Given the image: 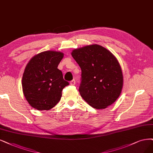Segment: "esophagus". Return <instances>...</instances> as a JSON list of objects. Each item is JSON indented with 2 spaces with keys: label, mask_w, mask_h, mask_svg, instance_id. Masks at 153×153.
<instances>
[{
  "label": "esophagus",
  "mask_w": 153,
  "mask_h": 153,
  "mask_svg": "<svg viewBox=\"0 0 153 153\" xmlns=\"http://www.w3.org/2000/svg\"><path fill=\"white\" fill-rule=\"evenodd\" d=\"M70 84H71V85H72V86L75 85V84H76V81H75V79L72 80V81L70 82Z\"/></svg>",
  "instance_id": "34e87169"
}]
</instances>
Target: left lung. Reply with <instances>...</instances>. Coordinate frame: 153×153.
<instances>
[{
  "label": "left lung",
  "instance_id": "1",
  "mask_svg": "<svg viewBox=\"0 0 153 153\" xmlns=\"http://www.w3.org/2000/svg\"><path fill=\"white\" fill-rule=\"evenodd\" d=\"M80 66V94L96 109H105L121 94L123 77L120 65L108 50L97 44L76 48L71 53Z\"/></svg>",
  "mask_w": 153,
  "mask_h": 153
}]
</instances>
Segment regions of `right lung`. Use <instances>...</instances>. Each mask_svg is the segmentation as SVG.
Returning a JSON list of instances; mask_svg holds the SVG:
<instances>
[{
  "label": "right lung",
  "instance_id": "add662e5",
  "mask_svg": "<svg viewBox=\"0 0 153 153\" xmlns=\"http://www.w3.org/2000/svg\"><path fill=\"white\" fill-rule=\"evenodd\" d=\"M64 53L45 51L36 54L27 64L22 78L24 96L31 106L38 110H48L59 103L62 91L69 82L58 69Z\"/></svg>",
  "mask_w": 153,
  "mask_h": 153
}]
</instances>
